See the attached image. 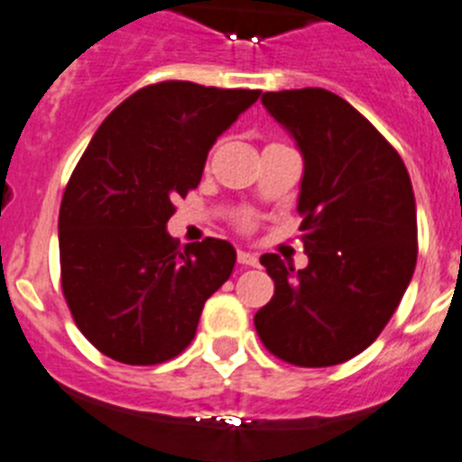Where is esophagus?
<instances>
[{
  "mask_svg": "<svg viewBox=\"0 0 462 462\" xmlns=\"http://www.w3.org/2000/svg\"><path fill=\"white\" fill-rule=\"evenodd\" d=\"M236 260H239V264H246V267H258V255L255 254H248V251H239L236 254Z\"/></svg>",
  "mask_w": 462,
  "mask_h": 462,
  "instance_id": "1",
  "label": "esophagus"
}]
</instances>
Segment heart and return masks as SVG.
<instances>
[{"label": "heart", "mask_w": 462, "mask_h": 462, "mask_svg": "<svg viewBox=\"0 0 462 462\" xmlns=\"http://www.w3.org/2000/svg\"><path fill=\"white\" fill-rule=\"evenodd\" d=\"M251 220H254V218H251V214H244L242 218H239V226L248 227V226H251Z\"/></svg>", "instance_id": "1"}]
</instances>
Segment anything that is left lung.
<instances>
[{
    "label": "left lung",
    "mask_w": 462,
    "mask_h": 462,
    "mask_svg": "<svg viewBox=\"0 0 462 462\" xmlns=\"http://www.w3.org/2000/svg\"><path fill=\"white\" fill-rule=\"evenodd\" d=\"M263 104L302 153L309 264L260 258L274 298L255 314V330L276 358L330 367L370 346L407 291L419 254L414 190L398 151L335 92H264Z\"/></svg>",
    "instance_id": "left-lung-1"
}]
</instances>
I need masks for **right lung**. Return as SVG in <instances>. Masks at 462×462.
Instances as JSON below:
<instances>
[{
  "instance_id": "1",
  "label": "right lung",
  "mask_w": 462,
  "mask_h": 462,
  "mask_svg": "<svg viewBox=\"0 0 462 462\" xmlns=\"http://www.w3.org/2000/svg\"><path fill=\"white\" fill-rule=\"evenodd\" d=\"M258 97L155 83L116 106L88 143L60 204V272L76 326L104 356L125 365L179 356L230 279V242L179 248L167 220L174 199L199 186L216 139Z\"/></svg>"
}]
</instances>
